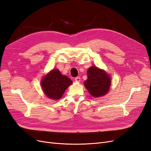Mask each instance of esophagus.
I'll return each mask as SVG.
<instances>
[{
    "label": "esophagus",
    "mask_w": 151,
    "mask_h": 151,
    "mask_svg": "<svg viewBox=\"0 0 151 151\" xmlns=\"http://www.w3.org/2000/svg\"><path fill=\"white\" fill-rule=\"evenodd\" d=\"M75 81L76 82H77V83H79V82L81 81V78H80L79 77H76V78H75Z\"/></svg>",
    "instance_id": "esophagus-1"
}]
</instances>
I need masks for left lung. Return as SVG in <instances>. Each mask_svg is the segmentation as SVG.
<instances>
[{"label": "left lung", "instance_id": "1", "mask_svg": "<svg viewBox=\"0 0 151 151\" xmlns=\"http://www.w3.org/2000/svg\"><path fill=\"white\" fill-rule=\"evenodd\" d=\"M88 79L84 81V86L93 97L98 98L106 95L109 90L111 78L104 70L92 66L87 71Z\"/></svg>", "mask_w": 151, "mask_h": 151}]
</instances>
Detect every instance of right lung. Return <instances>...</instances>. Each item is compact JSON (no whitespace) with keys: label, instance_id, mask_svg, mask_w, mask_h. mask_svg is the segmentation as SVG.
<instances>
[{"label":"right lung","instance_id":"add662e5","mask_svg":"<svg viewBox=\"0 0 151 151\" xmlns=\"http://www.w3.org/2000/svg\"><path fill=\"white\" fill-rule=\"evenodd\" d=\"M72 84L71 79L62 75L58 69L51 70L41 81L45 94L53 100L60 99L66 89Z\"/></svg>","mask_w":151,"mask_h":151}]
</instances>
